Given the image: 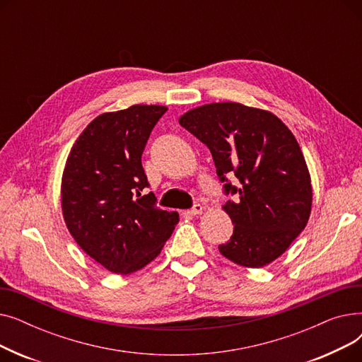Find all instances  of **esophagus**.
Listing matches in <instances>:
<instances>
[{"label": "esophagus", "mask_w": 362, "mask_h": 362, "mask_svg": "<svg viewBox=\"0 0 362 362\" xmlns=\"http://www.w3.org/2000/svg\"><path fill=\"white\" fill-rule=\"evenodd\" d=\"M204 208H205V206H204L202 204H195V205L191 208V210L187 211V214H189V216H199V214H202Z\"/></svg>", "instance_id": "1"}]
</instances>
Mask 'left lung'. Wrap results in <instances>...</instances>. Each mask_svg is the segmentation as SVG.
I'll return each mask as SVG.
<instances>
[{
    "mask_svg": "<svg viewBox=\"0 0 362 362\" xmlns=\"http://www.w3.org/2000/svg\"><path fill=\"white\" fill-rule=\"evenodd\" d=\"M179 123L211 151L224 194L223 210L233 235L221 255L259 269L286 251L311 214L310 171L293 133L273 112L239 103H213L189 110ZM236 175L238 187L226 180Z\"/></svg>",
    "mask_w": 362,
    "mask_h": 362,
    "instance_id": "left-lung-1",
    "label": "left lung"
}]
</instances>
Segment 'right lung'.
<instances>
[{
  "mask_svg": "<svg viewBox=\"0 0 362 362\" xmlns=\"http://www.w3.org/2000/svg\"><path fill=\"white\" fill-rule=\"evenodd\" d=\"M163 105H132L93 119L76 139L62 179V210L81 248L108 272L130 274L157 258L179 223L156 206L142 152Z\"/></svg>",
  "mask_w": 362,
  "mask_h": 362,
  "instance_id": "right-lung-1",
  "label": "right lung"
}]
</instances>
